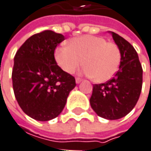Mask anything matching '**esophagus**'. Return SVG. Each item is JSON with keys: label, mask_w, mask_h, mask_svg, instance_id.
Here are the masks:
<instances>
[{"label": "esophagus", "mask_w": 151, "mask_h": 151, "mask_svg": "<svg viewBox=\"0 0 151 151\" xmlns=\"http://www.w3.org/2000/svg\"><path fill=\"white\" fill-rule=\"evenodd\" d=\"M81 81H82V79H81L80 78H76V83H77V84H79Z\"/></svg>", "instance_id": "obj_1"}]
</instances>
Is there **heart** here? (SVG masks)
Instances as JSON below:
<instances>
[{"label": "heart", "mask_w": 151, "mask_h": 151, "mask_svg": "<svg viewBox=\"0 0 151 151\" xmlns=\"http://www.w3.org/2000/svg\"><path fill=\"white\" fill-rule=\"evenodd\" d=\"M60 67L67 73H73L83 64L84 73L96 82H105L115 75L121 61L117 45L107 42L100 36L82 35L73 38L69 46L58 47L54 52Z\"/></svg>", "instance_id": "heart-1"}]
</instances>
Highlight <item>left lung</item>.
Returning <instances> with one entry per match:
<instances>
[{"instance_id":"obj_1","label":"left lung","mask_w":151,"mask_h":151,"mask_svg":"<svg viewBox=\"0 0 151 151\" xmlns=\"http://www.w3.org/2000/svg\"><path fill=\"white\" fill-rule=\"evenodd\" d=\"M111 34L121 52L119 69L111 79L93 85L90 104L99 116L115 120L126 116L138 101L143 68L132 45L115 33Z\"/></svg>"}]
</instances>
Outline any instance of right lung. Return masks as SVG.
<instances>
[{
  "mask_svg": "<svg viewBox=\"0 0 151 151\" xmlns=\"http://www.w3.org/2000/svg\"><path fill=\"white\" fill-rule=\"evenodd\" d=\"M64 40V35L45 30L28 38L14 56V96L21 110L35 120L59 116L76 86L74 77L64 72L54 59L55 48Z\"/></svg>",
  "mask_w": 151,
  "mask_h": 151,
  "instance_id": "add662e5",
  "label": "right lung"
}]
</instances>
